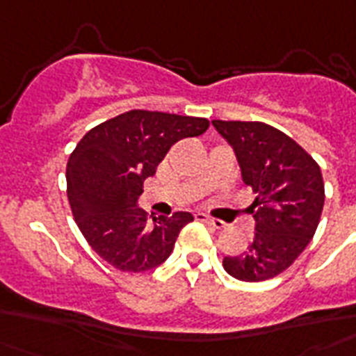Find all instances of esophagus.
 Returning <instances> with one entry per match:
<instances>
[{
  "label": "esophagus",
  "instance_id": "1",
  "mask_svg": "<svg viewBox=\"0 0 356 356\" xmlns=\"http://www.w3.org/2000/svg\"><path fill=\"white\" fill-rule=\"evenodd\" d=\"M195 220H200V222L207 223V225H211V227H214V229H223V227H225V222H222V220H216V218L209 216V214H205V212H197V214H195Z\"/></svg>",
  "mask_w": 356,
  "mask_h": 356
}]
</instances>
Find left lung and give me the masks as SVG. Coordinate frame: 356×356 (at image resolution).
Wrapping results in <instances>:
<instances>
[{
	"label": "left lung",
	"instance_id": "left-lung-1",
	"mask_svg": "<svg viewBox=\"0 0 356 356\" xmlns=\"http://www.w3.org/2000/svg\"><path fill=\"white\" fill-rule=\"evenodd\" d=\"M234 149L243 183L257 194L254 238L223 268L238 281L260 282L290 268L314 236L325 188L318 162L279 129L262 122L212 120Z\"/></svg>",
	"mask_w": 356,
	"mask_h": 356
}]
</instances>
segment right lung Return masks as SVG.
<instances>
[{
    "mask_svg": "<svg viewBox=\"0 0 356 356\" xmlns=\"http://www.w3.org/2000/svg\"><path fill=\"white\" fill-rule=\"evenodd\" d=\"M209 120L129 111L90 129L66 166L68 201L90 248L120 271L140 273L172 254L190 212L149 220L140 207L144 181L175 142L200 136Z\"/></svg>",
    "mask_w": 356,
    "mask_h": 356,
    "instance_id": "add662e5",
    "label": "right lung"
}]
</instances>
